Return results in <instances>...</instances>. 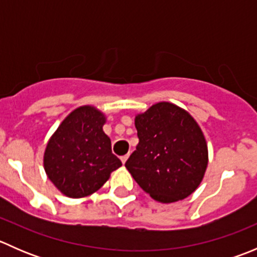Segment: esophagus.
Instances as JSON below:
<instances>
[{
  "label": "esophagus",
  "instance_id": "1",
  "mask_svg": "<svg viewBox=\"0 0 257 257\" xmlns=\"http://www.w3.org/2000/svg\"><path fill=\"white\" fill-rule=\"evenodd\" d=\"M126 159H128V154L123 155V157H120V160H121V163H123V164H125Z\"/></svg>",
  "mask_w": 257,
  "mask_h": 257
}]
</instances>
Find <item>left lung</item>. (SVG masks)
Listing matches in <instances>:
<instances>
[{
	"mask_svg": "<svg viewBox=\"0 0 257 257\" xmlns=\"http://www.w3.org/2000/svg\"><path fill=\"white\" fill-rule=\"evenodd\" d=\"M139 143L125 168L145 193L174 203L195 191L208 167L205 138L193 116L160 102L136 116Z\"/></svg>",
	"mask_w": 257,
	"mask_h": 257,
	"instance_id": "1",
	"label": "left lung"
}]
</instances>
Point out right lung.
Returning a JSON list of instances; mask_svg holds the SVG:
<instances>
[{
    "instance_id": "1",
    "label": "right lung",
    "mask_w": 257,
    "mask_h": 257,
    "mask_svg": "<svg viewBox=\"0 0 257 257\" xmlns=\"http://www.w3.org/2000/svg\"><path fill=\"white\" fill-rule=\"evenodd\" d=\"M104 123L99 110L84 105L69 114L49 139L43 158L46 174L66 196L95 193L121 165L103 132Z\"/></svg>"
}]
</instances>
